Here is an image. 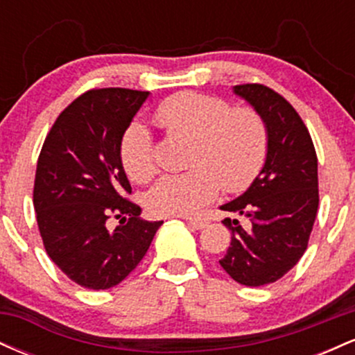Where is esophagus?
Segmentation results:
<instances>
[{
  "label": "esophagus",
  "instance_id": "esophagus-1",
  "mask_svg": "<svg viewBox=\"0 0 355 355\" xmlns=\"http://www.w3.org/2000/svg\"><path fill=\"white\" fill-rule=\"evenodd\" d=\"M187 223L195 230H202L207 227V222L203 218H187Z\"/></svg>",
  "mask_w": 355,
  "mask_h": 355
}]
</instances>
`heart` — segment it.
<instances>
[{"instance_id": "obj_1", "label": "heart", "mask_w": 355, "mask_h": 355, "mask_svg": "<svg viewBox=\"0 0 355 355\" xmlns=\"http://www.w3.org/2000/svg\"><path fill=\"white\" fill-rule=\"evenodd\" d=\"M155 125L172 135L191 138L190 170L164 175L146 193L157 215H191L217 197L250 187L266 164L268 128L250 107L232 108L229 101L197 92H182L153 110ZM120 160L133 182L145 183L157 173L155 144L148 130L133 123L120 141Z\"/></svg>"}]
</instances>
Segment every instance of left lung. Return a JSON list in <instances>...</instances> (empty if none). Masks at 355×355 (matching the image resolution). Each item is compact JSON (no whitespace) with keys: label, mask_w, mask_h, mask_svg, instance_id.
Masks as SVG:
<instances>
[{"label":"left lung","mask_w":355,"mask_h":355,"mask_svg":"<svg viewBox=\"0 0 355 355\" xmlns=\"http://www.w3.org/2000/svg\"><path fill=\"white\" fill-rule=\"evenodd\" d=\"M234 93L254 107L268 128L266 164L252 185L220 209L250 220H223L232 230L220 266L235 282L262 287L282 279L307 248L319 207L317 155L295 108L266 85L247 83Z\"/></svg>","instance_id":"8db88e82"}]
</instances>
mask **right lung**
<instances>
[{
    "instance_id": "obj_1",
    "label": "right lung",
    "mask_w": 355,
    "mask_h": 355,
    "mask_svg": "<svg viewBox=\"0 0 355 355\" xmlns=\"http://www.w3.org/2000/svg\"><path fill=\"white\" fill-rule=\"evenodd\" d=\"M148 92L89 89L68 105L44 140L33 190L43 245L68 279L93 291L115 287L144 259L164 222L140 218L130 202L120 141ZM121 225L110 231L106 220Z\"/></svg>"
}]
</instances>
